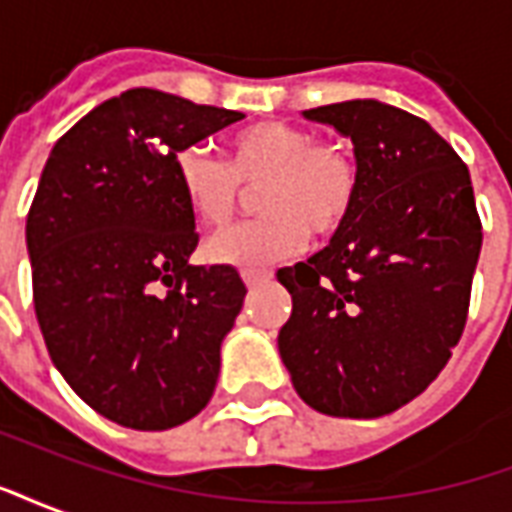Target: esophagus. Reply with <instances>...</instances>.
I'll use <instances>...</instances> for the list:
<instances>
[{"instance_id": "1", "label": "esophagus", "mask_w": 512, "mask_h": 512, "mask_svg": "<svg viewBox=\"0 0 512 512\" xmlns=\"http://www.w3.org/2000/svg\"><path fill=\"white\" fill-rule=\"evenodd\" d=\"M241 277H244L246 285L252 288V285H260V282L271 279V271H268V268H244V271H241Z\"/></svg>"}]
</instances>
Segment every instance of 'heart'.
<instances>
[{"instance_id":"heart-1","label":"heart","mask_w":512,"mask_h":512,"mask_svg":"<svg viewBox=\"0 0 512 512\" xmlns=\"http://www.w3.org/2000/svg\"><path fill=\"white\" fill-rule=\"evenodd\" d=\"M175 178L205 230H224L241 208V186H260L257 208L266 216L205 246L213 263L227 266H263L296 255L310 233L332 238L351 222L362 197V167L351 147L282 120L238 128L224 139V161L200 145L183 147Z\"/></svg>"}]
</instances>
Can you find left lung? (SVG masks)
<instances>
[{"label":"left lung","mask_w":512,"mask_h":512,"mask_svg":"<svg viewBox=\"0 0 512 512\" xmlns=\"http://www.w3.org/2000/svg\"><path fill=\"white\" fill-rule=\"evenodd\" d=\"M351 136L362 197L304 263L279 268L293 299L279 356L321 414L384 417L450 362L483 246L469 169L417 115L381 101L304 112Z\"/></svg>","instance_id":"8db88e82"}]
</instances>
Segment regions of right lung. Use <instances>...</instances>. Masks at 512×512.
<instances>
[{"label":"right lung","mask_w":512,"mask_h":512,"mask_svg":"<svg viewBox=\"0 0 512 512\" xmlns=\"http://www.w3.org/2000/svg\"><path fill=\"white\" fill-rule=\"evenodd\" d=\"M241 117L136 87L84 115L43 167L27 216L40 332L73 392L123 428L183 425L216 389L246 285L233 266L189 263L200 235L175 156Z\"/></svg>","instance_id":"right-lung-1"}]
</instances>
